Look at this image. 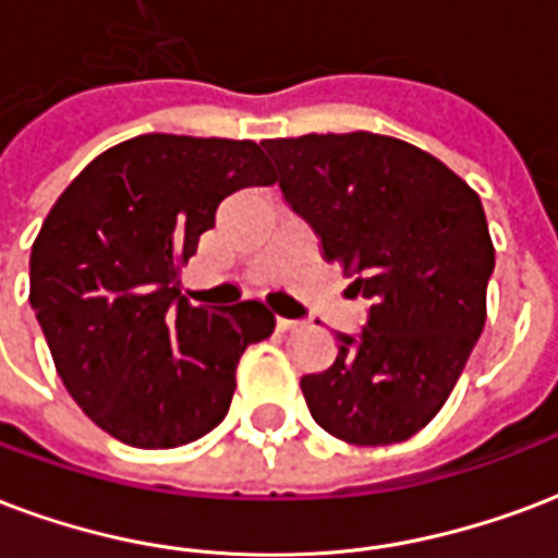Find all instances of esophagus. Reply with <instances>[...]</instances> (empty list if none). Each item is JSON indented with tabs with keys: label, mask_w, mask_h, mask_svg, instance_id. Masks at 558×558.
I'll list each match as a JSON object with an SVG mask.
<instances>
[{
	"label": "esophagus",
	"mask_w": 558,
	"mask_h": 558,
	"mask_svg": "<svg viewBox=\"0 0 558 558\" xmlns=\"http://www.w3.org/2000/svg\"><path fill=\"white\" fill-rule=\"evenodd\" d=\"M295 328H301L299 319H283V316H278V331H295Z\"/></svg>",
	"instance_id": "obj_1"
}]
</instances>
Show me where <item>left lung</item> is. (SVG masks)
<instances>
[{"instance_id":"8db88e82","label":"left lung","mask_w":558,"mask_h":558,"mask_svg":"<svg viewBox=\"0 0 558 558\" xmlns=\"http://www.w3.org/2000/svg\"><path fill=\"white\" fill-rule=\"evenodd\" d=\"M263 147L322 257L373 301L361 333H337L331 366L301 378L313 420L354 447L408 440L444 408L485 325L494 242L482 201L393 135L311 132Z\"/></svg>"}]
</instances>
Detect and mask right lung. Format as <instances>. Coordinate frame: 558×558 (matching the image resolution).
<instances>
[{
    "label": "right lung",
    "mask_w": 558,
    "mask_h": 558,
    "mask_svg": "<svg viewBox=\"0 0 558 558\" xmlns=\"http://www.w3.org/2000/svg\"><path fill=\"white\" fill-rule=\"evenodd\" d=\"M275 180L257 142L150 132L90 159L49 209L28 301L68 393L121 444L174 449L225 420L239 357L275 316L189 304L180 268L225 197Z\"/></svg>",
    "instance_id": "add662e5"
}]
</instances>
